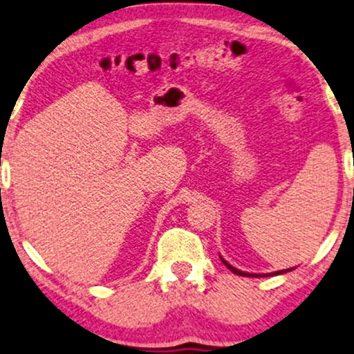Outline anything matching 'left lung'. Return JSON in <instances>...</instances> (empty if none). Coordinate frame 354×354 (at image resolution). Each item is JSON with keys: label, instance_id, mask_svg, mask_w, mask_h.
Returning <instances> with one entry per match:
<instances>
[{"label": "left lung", "instance_id": "8db88e82", "mask_svg": "<svg viewBox=\"0 0 354 354\" xmlns=\"http://www.w3.org/2000/svg\"><path fill=\"white\" fill-rule=\"evenodd\" d=\"M221 261H223V264L226 266V268H228V269L231 270V272L238 274V276H244V277H264V276H268V274H250V272H243V270H238L236 268H233V266H231L230 263H226V261L223 259V257H221ZM289 270H292V269H283V270H277V272H270L269 276H277V274L289 272Z\"/></svg>", "mask_w": 354, "mask_h": 354}]
</instances>
